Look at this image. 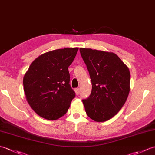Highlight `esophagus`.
<instances>
[{
  "label": "esophagus",
  "mask_w": 155,
  "mask_h": 155,
  "mask_svg": "<svg viewBox=\"0 0 155 155\" xmlns=\"http://www.w3.org/2000/svg\"><path fill=\"white\" fill-rule=\"evenodd\" d=\"M74 91H75V93H76V94L77 95H78L80 94V91H81V90H80V88H75L74 89Z\"/></svg>",
  "instance_id": "esophagus-1"
}]
</instances>
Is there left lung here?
<instances>
[{"instance_id":"obj_1","label":"left lung","mask_w":155,"mask_h":155,"mask_svg":"<svg viewBox=\"0 0 155 155\" xmlns=\"http://www.w3.org/2000/svg\"><path fill=\"white\" fill-rule=\"evenodd\" d=\"M92 83L90 96L83 100L91 119L104 122L118 113L130 91L129 69L113 52L81 48Z\"/></svg>"}]
</instances>
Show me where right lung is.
Listing matches in <instances>:
<instances>
[{
  "label": "right lung",
  "mask_w": 155,
  "mask_h": 155,
  "mask_svg": "<svg viewBox=\"0 0 155 155\" xmlns=\"http://www.w3.org/2000/svg\"><path fill=\"white\" fill-rule=\"evenodd\" d=\"M78 50L64 48L46 52L36 58L26 72L23 86L27 100L45 119L54 120L64 116L75 97L68 68Z\"/></svg>",
  "instance_id": "add662e5"
}]
</instances>
